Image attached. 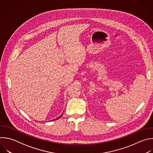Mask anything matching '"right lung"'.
<instances>
[{
    "label": "right lung",
    "instance_id": "obj_1",
    "mask_svg": "<svg viewBox=\"0 0 153 153\" xmlns=\"http://www.w3.org/2000/svg\"><path fill=\"white\" fill-rule=\"evenodd\" d=\"M62 115H63V114H62ZM62 115H60V117H57V118H56V119H54V120H57V119H59V118H60V117H62Z\"/></svg>",
    "mask_w": 153,
    "mask_h": 153
}]
</instances>
